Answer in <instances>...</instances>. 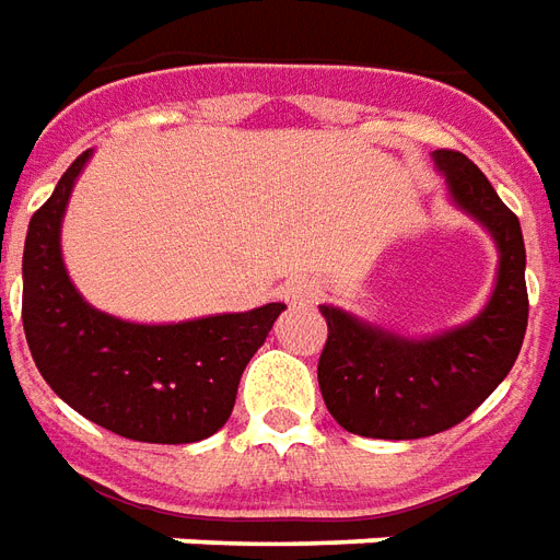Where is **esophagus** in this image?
Here are the masks:
<instances>
[{
    "instance_id": "esophagus-1",
    "label": "esophagus",
    "mask_w": 560,
    "mask_h": 560,
    "mask_svg": "<svg viewBox=\"0 0 560 560\" xmlns=\"http://www.w3.org/2000/svg\"><path fill=\"white\" fill-rule=\"evenodd\" d=\"M317 284L314 281H305V279H291L281 284L279 296L284 302H291V305H305V302H314L317 300Z\"/></svg>"
}]
</instances>
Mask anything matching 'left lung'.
<instances>
[{
  "instance_id": "obj_1",
  "label": "left lung",
  "mask_w": 560,
  "mask_h": 560,
  "mask_svg": "<svg viewBox=\"0 0 560 560\" xmlns=\"http://www.w3.org/2000/svg\"><path fill=\"white\" fill-rule=\"evenodd\" d=\"M430 156L451 205L495 243L499 267L483 308L433 335L395 332L338 305H320L329 338L317 383L326 409L355 436L421 439L454 428L499 388L523 347L528 291L520 219L463 153Z\"/></svg>"
}]
</instances>
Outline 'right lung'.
<instances>
[{"mask_svg": "<svg viewBox=\"0 0 560 560\" xmlns=\"http://www.w3.org/2000/svg\"><path fill=\"white\" fill-rule=\"evenodd\" d=\"M94 151L80 153L28 222L23 329L37 371L94 424L132 442L186 445L231 416L240 376L284 312L267 302L177 323H136L94 308L70 279L61 222Z\"/></svg>", "mask_w": 560, "mask_h": 560, "instance_id": "add662e5", "label": "right lung"}]
</instances>
